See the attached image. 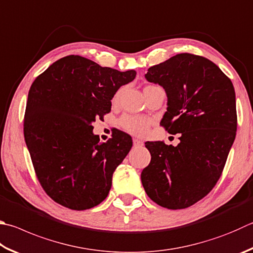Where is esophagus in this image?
I'll list each match as a JSON object with an SVG mask.
<instances>
[{
  "label": "esophagus",
  "instance_id": "obj_1",
  "mask_svg": "<svg viewBox=\"0 0 253 253\" xmlns=\"http://www.w3.org/2000/svg\"><path fill=\"white\" fill-rule=\"evenodd\" d=\"M142 145H144V142H142L141 140H139V139H134V146H135V147H141Z\"/></svg>",
  "mask_w": 253,
  "mask_h": 253
}]
</instances>
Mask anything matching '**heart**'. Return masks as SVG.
Returning <instances> with one entry per match:
<instances>
[{"instance_id": "heart-1", "label": "heart", "mask_w": 253, "mask_h": 253, "mask_svg": "<svg viewBox=\"0 0 253 253\" xmlns=\"http://www.w3.org/2000/svg\"><path fill=\"white\" fill-rule=\"evenodd\" d=\"M119 124L123 129L130 132L135 136H144L150 126V119L144 116H134V115H125L121 118Z\"/></svg>"}]
</instances>
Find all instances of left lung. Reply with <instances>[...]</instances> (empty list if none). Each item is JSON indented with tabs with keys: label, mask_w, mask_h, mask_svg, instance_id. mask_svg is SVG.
<instances>
[{
	"label": "left lung",
	"mask_w": 253,
	"mask_h": 253,
	"mask_svg": "<svg viewBox=\"0 0 253 253\" xmlns=\"http://www.w3.org/2000/svg\"><path fill=\"white\" fill-rule=\"evenodd\" d=\"M145 77L166 91L160 125L180 134V142H145L151 160L141 171V183L154 203L185 209L208 195L221 176L236 138L235 88L214 63L189 53L149 67Z\"/></svg>",
	"instance_id": "1"
}]
</instances>
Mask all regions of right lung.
I'll return each mask as SVG.
<instances>
[{
    "label": "right lung",
    "instance_id": "right-lung-1",
    "mask_svg": "<svg viewBox=\"0 0 253 253\" xmlns=\"http://www.w3.org/2000/svg\"><path fill=\"white\" fill-rule=\"evenodd\" d=\"M136 77L88 58L70 55L53 63L32 84L24 116V138L44 191L55 203L86 210L108 196L115 169L132 146L116 130L100 142L91 124L111 112L119 87Z\"/></svg>",
    "mask_w": 253,
    "mask_h": 253
}]
</instances>
